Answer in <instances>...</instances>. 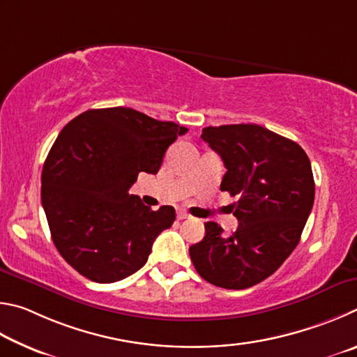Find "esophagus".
<instances>
[{
	"label": "esophagus",
	"mask_w": 357,
	"mask_h": 357,
	"mask_svg": "<svg viewBox=\"0 0 357 357\" xmlns=\"http://www.w3.org/2000/svg\"><path fill=\"white\" fill-rule=\"evenodd\" d=\"M186 218H190V215L186 213V211L177 210V220H186Z\"/></svg>",
	"instance_id": "34e87169"
}]
</instances>
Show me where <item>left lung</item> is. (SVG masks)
Instances as JSON below:
<instances>
[{"label": "left lung", "mask_w": 357, "mask_h": 357, "mask_svg": "<svg viewBox=\"0 0 357 357\" xmlns=\"http://www.w3.org/2000/svg\"><path fill=\"white\" fill-rule=\"evenodd\" d=\"M227 172L221 191L238 199V229L224 235L205 222L202 241L190 248L199 276L227 290L249 289L284 264L301 238L315 197L309 156L295 141L255 123L202 130Z\"/></svg>", "instance_id": "1"}]
</instances>
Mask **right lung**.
<instances>
[{"label":"right lung","mask_w":357,"mask_h":357,"mask_svg":"<svg viewBox=\"0 0 357 357\" xmlns=\"http://www.w3.org/2000/svg\"><path fill=\"white\" fill-rule=\"evenodd\" d=\"M188 128L131 108L89 109L56 137L42 169V205L56 249L84 278L109 284L146 265L175 210L130 195L137 174L160 171Z\"/></svg>","instance_id":"1"}]
</instances>
